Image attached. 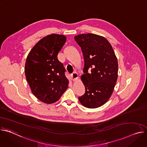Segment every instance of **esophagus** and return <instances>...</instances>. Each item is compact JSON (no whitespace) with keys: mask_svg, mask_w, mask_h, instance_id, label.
<instances>
[{"mask_svg":"<svg viewBox=\"0 0 147 147\" xmlns=\"http://www.w3.org/2000/svg\"><path fill=\"white\" fill-rule=\"evenodd\" d=\"M78 76L77 73H76V72L73 73L71 74V79H72V80H73V81H76V80L78 78Z\"/></svg>","mask_w":147,"mask_h":147,"instance_id":"34e87169","label":"esophagus"}]
</instances>
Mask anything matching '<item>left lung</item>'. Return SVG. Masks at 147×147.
<instances>
[{
  "label": "left lung",
  "mask_w": 147,
  "mask_h": 147,
  "mask_svg": "<svg viewBox=\"0 0 147 147\" xmlns=\"http://www.w3.org/2000/svg\"><path fill=\"white\" fill-rule=\"evenodd\" d=\"M74 39L84 59L81 80L86 92L78 100L86 108L100 107L113 93L117 79V59L105 38L89 33L75 36Z\"/></svg>",
  "instance_id": "left-lung-1"
}]
</instances>
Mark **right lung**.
Wrapping results in <instances>:
<instances>
[{"label":"right lung","instance_id":"add662e5","mask_svg":"<svg viewBox=\"0 0 147 147\" xmlns=\"http://www.w3.org/2000/svg\"><path fill=\"white\" fill-rule=\"evenodd\" d=\"M66 41L63 35L52 34L41 39L27 56L25 74L33 94L40 101H57L68 87L66 70L57 59Z\"/></svg>","mask_w":147,"mask_h":147}]
</instances>
